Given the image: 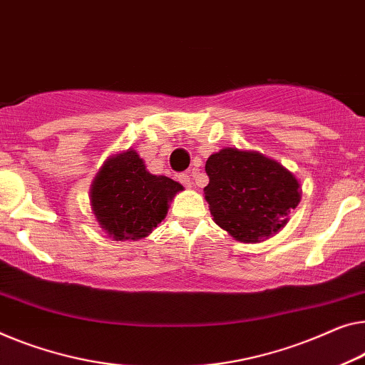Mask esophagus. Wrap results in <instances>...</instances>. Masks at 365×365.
I'll use <instances>...</instances> for the list:
<instances>
[{
    "label": "esophagus",
    "mask_w": 365,
    "mask_h": 365,
    "mask_svg": "<svg viewBox=\"0 0 365 365\" xmlns=\"http://www.w3.org/2000/svg\"><path fill=\"white\" fill-rule=\"evenodd\" d=\"M178 180H180V183L183 185V187H187V188H190L193 185L192 177H190L188 173H180V175H178Z\"/></svg>",
    "instance_id": "34e87169"
}]
</instances>
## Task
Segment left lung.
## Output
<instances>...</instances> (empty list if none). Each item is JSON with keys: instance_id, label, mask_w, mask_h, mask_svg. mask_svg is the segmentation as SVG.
<instances>
[{"instance_id": "1", "label": "left lung", "mask_w": 365, "mask_h": 365, "mask_svg": "<svg viewBox=\"0 0 365 365\" xmlns=\"http://www.w3.org/2000/svg\"><path fill=\"white\" fill-rule=\"evenodd\" d=\"M205 170L211 216L236 241L260 242L274 236L300 203L295 175L260 152L226 148L210 155Z\"/></svg>"}]
</instances>
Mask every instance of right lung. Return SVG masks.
Masks as SVG:
<instances>
[{
	"label": "right lung",
	"instance_id": "1",
	"mask_svg": "<svg viewBox=\"0 0 365 365\" xmlns=\"http://www.w3.org/2000/svg\"><path fill=\"white\" fill-rule=\"evenodd\" d=\"M178 182L152 175L135 150L110 157L91 185L96 221L116 241L149 236L167 215L168 201L182 192Z\"/></svg>",
	"mask_w": 365,
	"mask_h": 365
}]
</instances>
